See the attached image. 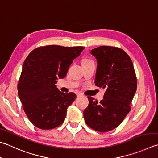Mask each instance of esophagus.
Returning a JSON list of instances; mask_svg holds the SVG:
<instances>
[{
  "label": "esophagus",
  "instance_id": "obj_1",
  "mask_svg": "<svg viewBox=\"0 0 158 158\" xmlns=\"http://www.w3.org/2000/svg\"><path fill=\"white\" fill-rule=\"evenodd\" d=\"M76 96L78 97V98L83 96V94L81 93V92H77V93H76Z\"/></svg>",
  "mask_w": 158,
  "mask_h": 158
}]
</instances>
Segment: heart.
<instances>
[{"label": "heart", "instance_id": "heart-1", "mask_svg": "<svg viewBox=\"0 0 158 158\" xmlns=\"http://www.w3.org/2000/svg\"><path fill=\"white\" fill-rule=\"evenodd\" d=\"M91 61H92V60H89V59H87V58H85V59H83V60H82V63H86V62H91Z\"/></svg>", "mask_w": 158, "mask_h": 158}]
</instances>
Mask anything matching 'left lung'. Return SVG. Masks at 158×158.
<instances>
[{"label":"left lung","mask_w":158,"mask_h":158,"mask_svg":"<svg viewBox=\"0 0 158 158\" xmlns=\"http://www.w3.org/2000/svg\"><path fill=\"white\" fill-rule=\"evenodd\" d=\"M91 53L97 59L95 84L106 89L103 100L88 96L89 105L83 114L87 125L100 132L115 129L131 110L137 89V78L131 59L119 47L100 46Z\"/></svg>","instance_id":"1"}]
</instances>
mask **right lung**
Wrapping results in <instances>:
<instances>
[{"label": "right lung", "mask_w": 158, "mask_h": 158, "mask_svg": "<svg viewBox=\"0 0 158 158\" xmlns=\"http://www.w3.org/2000/svg\"><path fill=\"white\" fill-rule=\"evenodd\" d=\"M84 47L47 45L27 56L18 83V94L24 111L31 123L40 129H54L63 123L67 108L76 95L60 92L56 83L63 78L73 60Z\"/></svg>", "instance_id": "obj_1"}]
</instances>
